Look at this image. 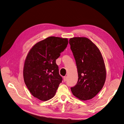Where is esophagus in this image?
<instances>
[{
    "instance_id": "esophagus-1",
    "label": "esophagus",
    "mask_w": 124,
    "mask_h": 124,
    "mask_svg": "<svg viewBox=\"0 0 124 124\" xmlns=\"http://www.w3.org/2000/svg\"><path fill=\"white\" fill-rule=\"evenodd\" d=\"M67 77H63V81H64L65 82H66V81H67Z\"/></svg>"
}]
</instances>
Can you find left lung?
<instances>
[{"instance_id": "1", "label": "left lung", "mask_w": 124, "mask_h": 124, "mask_svg": "<svg viewBox=\"0 0 124 124\" xmlns=\"http://www.w3.org/2000/svg\"><path fill=\"white\" fill-rule=\"evenodd\" d=\"M76 60L78 80L71 88L72 94L81 100L93 98L102 88L106 68L100 51L86 37H73L69 41Z\"/></svg>"}]
</instances>
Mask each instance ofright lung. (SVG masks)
<instances>
[{"mask_svg": "<svg viewBox=\"0 0 124 124\" xmlns=\"http://www.w3.org/2000/svg\"><path fill=\"white\" fill-rule=\"evenodd\" d=\"M67 38L49 37L36 43L25 60L23 77L31 95L46 101L55 96L62 78L56 59L66 48Z\"/></svg>", "mask_w": 124, "mask_h": 124, "instance_id": "right-lung-1", "label": "right lung"}]
</instances>
